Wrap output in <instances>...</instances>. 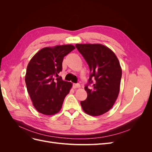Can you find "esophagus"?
Masks as SVG:
<instances>
[{"instance_id": "obj_1", "label": "esophagus", "mask_w": 152, "mask_h": 152, "mask_svg": "<svg viewBox=\"0 0 152 152\" xmlns=\"http://www.w3.org/2000/svg\"><path fill=\"white\" fill-rule=\"evenodd\" d=\"M73 87L74 89H76V88H80V86L79 84H73Z\"/></svg>"}]
</instances>
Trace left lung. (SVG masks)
<instances>
[{
	"instance_id": "8db88e82",
	"label": "left lung",
	"mask_w": 152,
	"mask_h": 152,
	"mask_svg": "<svg viewBox=\"0 0 152 152\" xmlns=\"http://www.w3.org/2000/svg\"><path fill=\"white\" fill-rule=\"evenodd\" d=\"M75 46L88 64L91 71L89 83L85 87L87 97L80 102L84 112L91 116H99L108 112L115 103L120 91L122 68L112 50L100 44H77Z\"/></svg>"
}]
</instances>
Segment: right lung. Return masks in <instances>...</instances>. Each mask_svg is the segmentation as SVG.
Instances as JSON below:
<instances>
[{"label":"right lung","mask_w":152,"mask_h":152,"mask_svg":"<svg viewBox=\"0 0 152 152\" xmlns=\"http://www.w3.org/2000/svg\"><path fill=\"white\" fill-rule=\"evenodd\" d=\"M75 49L72 44L44 48L30 59L25 82L34 107L39 113L53 115L60 111L72 83L54 77L62 70L64 57Z\"/></svg>","instance_id":"right-lung-1"}]
</instances>
